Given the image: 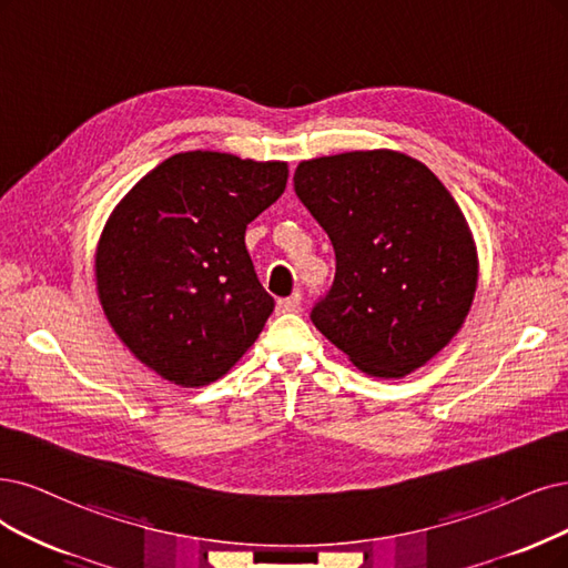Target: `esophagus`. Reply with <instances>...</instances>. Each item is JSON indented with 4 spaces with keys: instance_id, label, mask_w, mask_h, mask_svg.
<instances>
[{
    "instance_id": "obj_1",
    "label": "esophagus",
    "mask_w": 568,
    "mask_h": 568,
    "mask_svg": "<svg viewBox=\"0 0 568 568\" xmlns=\"http://www.w3.org/2000/svg\"><path fill=\"white\" fill-rule=\"evenodd\" d=\"M300 306H302V297H300V295H292V297L278 300L276 311H278V313H292V311H300Z\"/></svg>"
}]
</instances>
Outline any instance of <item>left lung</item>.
Returning <instances> with one entry per match:
<instances>
[{
  "label": "left lung",
  "mask_w": 568,
  "mask_h": 568,
  "mask_svg": "<svg viewBox=\"0 0 568 568\" xmlns=\"http://www.w3.org/2000/svg\"><path fill=\"white\" fill-rule=\"evenodd\" d=\"M295 192L337 257L313 325L379 379L424 367L464 325L479 273L447 186L403 152L367 150L302 161Z\"/></svg>",
  "instance_id": "obj_1"
}]
</instances>
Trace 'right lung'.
<instances>
[{
	"label": "right lung",
	"instance_id": "obj_1",
	"mask_svg": "<svg viewBox=\"0 0 568 568\" xmlns=\"http://www.w3.org/2000/svg\"><path fill=\"white\" fill-rule=\"evenodd\" d=\"M285 184V161L182 152L114 207L95 250L98 297L116 337L165 382L213 384L260 337L273 297L245 229Z\"/></svg>",
	"mask_w": 568,
	"mask_h": 568
}]
</instances>
